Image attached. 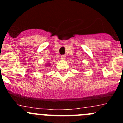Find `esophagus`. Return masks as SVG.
Here are the masks:
<instances>
[{
	"label": "esophagus",
	"instance_id": "1",
	"mask_svg": "<svg viewBox=\"0 0 123 123\" xmlns=\"http://www.w3.org/2000/svg\"><path fill=\"white\" fill-rule=\"evenodd\" d=\"M60 58L61 60H65L66 59V56H65V55H62Z\"/></svg>",
	"mask_w": 123,
	"mask_h": 123
}]
</instances>
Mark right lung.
<instances>
[{
  "mask_svg": "<svg viewBox=\"0 0 123 123\" xmlns=\"http://www.w3.org/2000/svg\"><path fill=\"white\" fill-rule=\"evenodd\" d=\"M50 63H47L46 65H45V67H50Z\"/></svg>",
  "mask_w": 123,
  "mask_h": 123,
  "instance_id": "obj_1",
  "label": "right lung"
}]
</instances>
